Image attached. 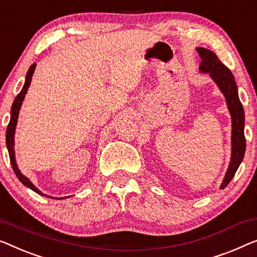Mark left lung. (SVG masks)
I'll list each match as a JSON object with an SVG mask.
<instances>
[{"label":"left lung","mask_w":257,"mask_h":257,"mask_svg":"<svg viewBox=\"0 0 257 257\" xmlns=\"http://www.w3.org/2000/svg\"><path fill=\"white\" fill-rule=\"evenodd\" d=\"M196 51L202 59L200 63V72L209 74L210 77L216 83L218 89L224 94L226 100L228 112L232 118V136H231V160L225 174L220 189H224L238 171L242 162L244 151H246V139H244V113L243 107L238 94V86L234 80V76L229 69L220 62L218 56L209 49L197 47Z\"/></svg>","instance_id":"left-lung-1"}]
</instances>
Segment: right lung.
<instances>
[{"instance_id":"1","label":"right lung","mask_w":257,"mask_h":257,"mask_svg":"<svg viewBox=\"0 0 257 257\" xmlns=\"http://www.w3.org/2000/svg\"><path fill=\"white\" fill-rule=\"evenodd\" d=\"M36 66H37V64L34 63V64H32V66L30 67L28 74H26L25 83H24V85H23V89L21 90V92H19L17 97L15 98V100L13 102V106H11L10 122H9V124H8L7 134H6L7 149H8V152H9L10 163H11V166H13V170L15 172V174L17 175L18 180L23 183V185H24L25 187H28V188H30V189H32L33 191H36L37 194L43 195V196L49 197V198H56V200H64V198H68L69 196L53 197V196H48V195L41 193V191L38 189L37 187L34 186L32 182L30 181L29 178H26L24 174H22V172L19 171V168L17 166L16 157H15V132H16V125H17V121H18L19 110H21V107H22V104H23V100H24V98H25V94L28 93L29 86H30V84H31V80H32V76L34 74V69H36Z\"/></svg>"}]
</instances>
